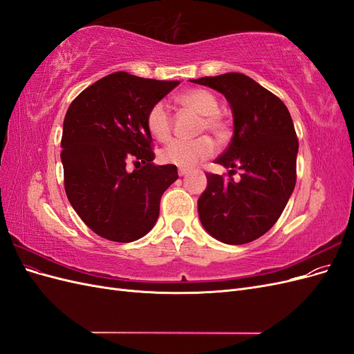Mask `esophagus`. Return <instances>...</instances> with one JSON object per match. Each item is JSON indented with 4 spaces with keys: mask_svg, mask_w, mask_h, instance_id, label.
Segmentation results:
<instances>
[{
    "mask_svg": "<svg viewBox=\"0 0 354 354\" xmlns=\"http://www.w3.org/2000/svg\"><path fill=\"white\" fill-rule=\"evenodd\" d=\"M190 173V171L187 168H178V176L183 177V176H187Z\"/></svg>",
    "mask_w": 354,
    "mask_h": 354,
    "instance_id": "obj_1",
    "label": "esophagus"
}]
</instances>
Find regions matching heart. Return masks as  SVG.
Instances as JSON below:
<instances>
[{
    "instance_id": "b5f03b06",
    "label": "heart",
    "mask_w": 354,
    "mask_h": 354,
    "mask_svg": "<svg viewBox=\"0 0 354 354\" xmlns=\"http://www.w3.org/2000/svg\"><path fill=\"white\" fill-rule=\"evenodd\" d=\"M178 103L186 109L202 115L199 131H209L217 138H224L229 128L223 116L218 113V100L216 95L205 88H192L181 93L177 97ZM147 130L156 142H168L173 131V120L167 106L162 102L155 103L147 112ZM216 152V145L208 136H202L195 140H174L160 151V160L165 164L190 168L202 160L211 158Z\"/></svg>"
}]
</instances>
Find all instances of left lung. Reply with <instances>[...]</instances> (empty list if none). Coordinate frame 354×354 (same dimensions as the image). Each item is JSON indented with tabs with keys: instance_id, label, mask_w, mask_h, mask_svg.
<instances>
[{
	"instance_id": "1",
	"label": "left lung",
	"mask_w": 354,
	"mask_h": 354,
	"mask_svg": "<svg viewBox=\"0 0 354 354\" xmlns=\"http://www.w3.org/2000/svg\"><path fill=\"white\" fill-rule=\"evenodd\" d=\"M221 93L233 113V137L216 164L229 178L207 174L198 199L199 220L212 238L229 245L259 239L281 217L297 180L298 138L283 102L238 72L190 80ZM241 171V180L231 176Z\"/></svg>"
}]
</instances>
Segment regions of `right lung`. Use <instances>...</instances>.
Listing matches in <instances>:
<instances>
[{"instance_id":"obj_1","label":"right lung","mask_w":354,"mask_h":354,"mask_svg":"<svg viewBox=\"0 0 354 354\" xmlns=\"http://www.w3.org/2000/svg\"><path fill=\"white\" fill-rule=\"evenodd\" d=\"M178 81L115 72L85 88L63 121L60 159L72 208L99 236L133 242L151 232L176 165H155L146 118ZM135 169H129V164Z\"/></svg>"}]
</instances>
